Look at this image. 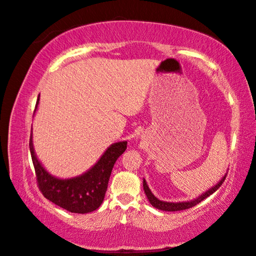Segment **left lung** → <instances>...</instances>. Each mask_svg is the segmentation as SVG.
I'll return each mask as SVG.
<instances>
[{"mask_svg": "<svg viewBox=\"0 0 256 256\" xmlns=\"http://www.w3.org/2000/svg\"><path fill=\"white\" fill-rule=\"evenodd\" d=\"M225 178H226V174L224 178H222L220 181L217 183V184H216L214 186H212L211 189H208V192L202 194V195L200 197H197V198L192 200H188V202H178V203H172V202H164V200H158L156 197L153 195L152 192L150 190L145 180H144L142 186H144V190H145L147 198H148L150 203L152 204V206L159 208V210H162V211H181V210H186V208H190L195 206V205L200 203V202L206 198V197L212 195L214 192H217V190L219 189V186H220L222 184V182L225 181Z\"/></svg>", "mask_w": 256, "mask_h": 256, "instance_id": "1", "label": "left lung"}]
</instances>
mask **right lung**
<instances>
[{
  "instance_id": "add662e5",
  "label": "right lung",
  "mask_w": 256,
  "mask_h": 256,
  "mask_svg": "<svg viewBox=\"0 0 256 256\" xmlns=\"http://www.w3.org/2000/svg\"><path fill=\"white\" fill-rule=\"evenodd\" d=\"M39 97L36 104L37 110ZM128 142H114L103 153L92 167L76 178H58L52 176L37 159L30 136V152L34 162L37 184L44 197L64 210L74 214H88L102 204L114 164L126 150Z\"/></svg>"
}]
</instances>
